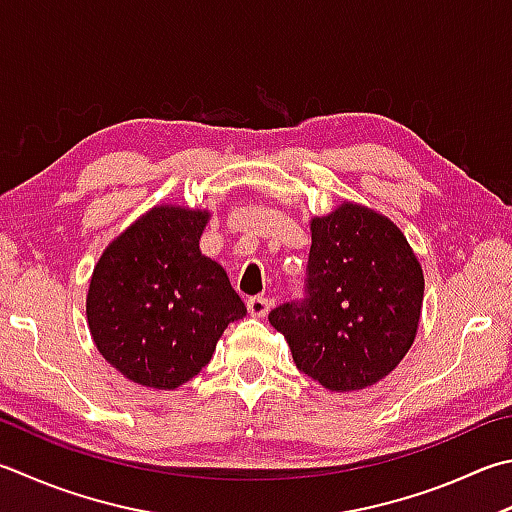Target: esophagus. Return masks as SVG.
Instances as JSON below:
<instances>
[{"mask_svg": "<svg viewBox=\"0 0 512 512\" xmlns=\"http://www.w3.org/2000/svg\"><path fill=\"white\" fill-rule=\"evenodd\" d=\"M269 307H272V301H269V298H265V296H254V298H249V301H247L249 314L256 316V318L267 316Z\"/></svg>", "mask_w": 512, "mask_h": 512, "instance_id": "34e87169", "label": "esophagus"}]
</instances>
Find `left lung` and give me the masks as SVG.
Masks as SVG:
<instances>
[{"instance_id": "left-lung-1", "label": "left lung", "mask_w": 512, "mask_h": 512, "mask_svg": "<svg viewBox=\"0 0 512 512\" xmlns=\"http://www.w3.org/2000/svg\"><path fill=\"white\" fill-rule=\"evenodd\" d=\"M307 298L269 312L296 368L332 392L385 379L414 343L423 269L388 216L343 200L310 220Z\"/></svg>"}]
</instances>
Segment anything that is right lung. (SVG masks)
Masks as SVG:
<instances>
[{"instance_id": "add662e5", "label": "right lung", "mask_w": 512, "mask_h": 512, "mask_svg": "<svg viewBox=\"0 0 512 512\" xmlns=\"http://www.w3.org/2000/svg\"><path fill=\"white\" fill-rule=\"evenodd\" d=\"M207 209L156 205L115 236L93 267L86 323L129 381L176 390L205 368L229 323L247 314L227 272L200 252Z\"/></svg>"}]
</instances>
